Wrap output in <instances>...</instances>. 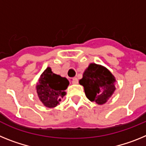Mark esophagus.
<instances>
[{"mask_svg": "<svg viewBox=\"0 0 146 146\" xmlns=\"http://www.w3.org/2000/svg\"><path fill=\"white\" fill-rule=\"evenodd\" d=\"M70 81H71V82L73 84H78V78H73L70 79Z\"/></svg>", "mask_w": 146, "mask_h": 146, "instance_id": "esophagus-1", "label": "esophagus"}]
</instances>
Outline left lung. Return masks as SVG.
Wrapping results in <instances>:
<instances>
[{"instance_id": "8db88e82", "label": "left lung", "mask_w": 146, "mask_h": 146, "mask_svg": "<svg viewBox=\"0 0 146 146\" xmlns=\"http://www.w3.org/2000/svg\"><path fill=\"white\" fill-rule=\"evenodd\" d=\"M115 78L110 70L96 64H90L83 74L79 84L84 89L90 101L104 104L115 90Z\"/></svg>"}]
</instances>
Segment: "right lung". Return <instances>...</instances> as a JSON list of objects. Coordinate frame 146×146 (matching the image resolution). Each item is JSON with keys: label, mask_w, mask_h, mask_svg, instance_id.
<instances>
[{"label": "right lung", "mask_w": 146, "mask_h": 146, "mask_svg": "<svg viewBox=\"0 0 146 146\" xmlns=\"http://www.w3.org/2000/svg\"><path fill=\"white\" fill-rule=\"evenodd\" d=\"M68 84L69 82L67 78L55 74L50 68H48L42 73L36 84L38 97L45 106L55 107L65 96L64 91Z\"/></svg>", "instance_id": "add662e5"}]
</instances>
